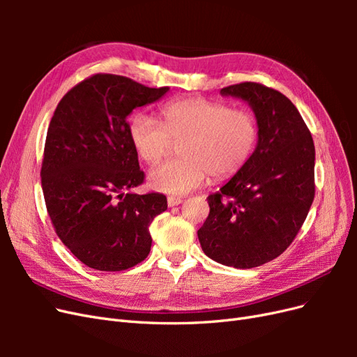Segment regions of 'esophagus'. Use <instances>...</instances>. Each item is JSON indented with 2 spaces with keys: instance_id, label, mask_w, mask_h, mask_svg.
Returning a JSON list of instances; mask_svg holds the SVG:
<instances>
[{
  "instance_id": "obj_1",
  "label": "esophagus",
  "mask_w": 357,
  "mask_h": 357,
  "mask_svg": "<svg viewBox=\"0 0 357 357\" xmlns=\"http://www.w3.org/2000/svg\"><path fill=\"white\" fill-rule=\"evenodd\" d=\"M167 202H168V207H176V205H180L183 202V199L181 198H176V197H169L167 199Z\"/></svg>"
}]
</instances>
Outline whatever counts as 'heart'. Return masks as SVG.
I'll use <instances>...</instances> for the list:
<instances>
[{
	"label": "heart",
	"mask_w": 357,
	"mask_h": 357,
	"mask_svg": "<svg viewBox=\"0 0 357 357\" xmlns=\"http://www.w3.org/2000/svg\"><path fill=\"white\" fill-rule=\"evenodd\" d=\"M162 123L135 114L128 135L137 155L147 164L165 156L172 142H180L177 159L149 172V188L168 195H186L199 188L207 174L223 180L250 160L259 138L256 117L245 110L205 98H183L160 109Z\"/></svg>",
	"instance_id": "heart-1"
}]
</instances>
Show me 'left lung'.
Segmentation results:
<instances>
[{
    "label": "left lung",
    "mask_w": 357,
    "mask_h": 357,
    "mask_svg": "<svg viewBox=\"0 0 357 357\" xmlns=\"http://www.w3.org/2000/svg\"><path fill=\"white\" fill-rule=\"evenodd\" d=\"M255 113V152L219 192L207 198L210 214L198 231L204 253L234 268L273 261L295 240L314 199L316 150L291 101L264 84L245 82L220 91Z\"/></svg>",
    "instance_id": "8db88e82"
}]
</instances>
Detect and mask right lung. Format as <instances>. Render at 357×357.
Instances as JSON below:
<instances>
[{
    "mask_svg": "<svg viewBox=\"0 0 357 357\" xmlns=\"http://www.w3.org/2000/svg\"><path fill=\"white\" fill-rule=\"evenodd\" d=\"M168 91L95 74L67 92L53 113L41 165L43 195L61 241L89 268L123 271L150 253L149 226L167 210V198L125 193L144 180L126 119Z\"/></svg>",
    "mask_w": 357,
    "mask_h": 357,
    "instance_id": "right-lung-1",
    "label": "right lung"
}]
</instances>
